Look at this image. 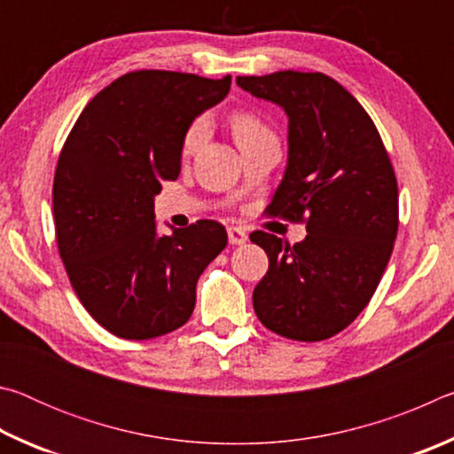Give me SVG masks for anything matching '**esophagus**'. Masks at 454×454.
<instances>
[{
  "mask_svg": "<svg viewBox=\"0 0 454 454\" xmlns=\"http://www.w3.org/2000/svg\"><path fill=\"white\" fill-rule=\"evenodd\" d=\"M228 240H230V244H234V246H242V244H246V240H248V234H246L242 228L230 226L228 228Z\"/></svg>",
  "mask_w": 454,
  "mask_h": 454,
  "instance_id": "34e87169",
  "label": "esophagus"
}]
</instances>
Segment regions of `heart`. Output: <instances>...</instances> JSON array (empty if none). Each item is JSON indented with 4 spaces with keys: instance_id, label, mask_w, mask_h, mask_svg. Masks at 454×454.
I'll list each match as a JSON object with an SVG mask.
<instances>
[{
    "instance_id": "heart-1",
    "label": "heart",
    "mask_w": 454,
    "mask_h": 454,
    "mask_svg": "<svg viewBox=\"0 0 454 454\" xmlns=\"http://www.w3.org/2000/svg\"><path fill=\"white\" fill-rule=\"evenodd\" d=\"M230 128H232V134L236 137L238 145H240V150L246 148V145L268 140V137H276L272 129L268 128L266 121L254 112L244 110V112L234 114V116L230 118ZM206 136H208V121H206V118L194 120L186 129V134H184L182 152L186 153V156H192V153L204 144Z\"/></svg>"
}]
</instances>
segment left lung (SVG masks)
<instances>
[{"label": "left lung", "instance_id": "8db88e82", "mask_svg": "<svg viewBox=\"0 0 454 454\" xmlns=\"http://www.w3.org/2000/svg\"><path fill=\"white\" fill-rule=\"evenodd\" d=\"M238 86L288 114V166L266 216L306 224L290 246L256 230L270 260L252 294L258 320L290 340L318 342L371 302L398 232V184L372 118L320 72L238 75Z\"/></svg>", "mask_w": 454, "mask_h": 454}]
</instances>
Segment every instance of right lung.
Masks as SVG:
<instances>
[{"label":"right lung","instance_id":"1","mask_svg":"<svg viewBox=\"0 0 454 454\" xmlns=\"http://www.w3.org/2000/svg\"><path fill=\"white\" fill-rule=\"evenodd\" d=\"M232 78L140 70L83 107L53 176V224L67 278L91 318L126 340L184 326L196 282L228 244L216 220L156 234L153 196L180 174L196 116L226 98Z\"/></svg>","mask_w":454,"mask_h":454}]
</instances>
